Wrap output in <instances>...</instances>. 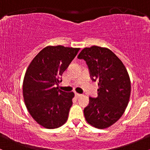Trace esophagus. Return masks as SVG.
<instances>
[{
  "instance_id": "obj_1",
  "label": "esophagus",
  "mask_w": 150,
  "mask_h": 150,
  "mask_svg": "<svg viewBox=\"0 0 150 150\" xmlns=\"http://www.w3.org/2000/svg\"><path fill=\"white\" fill-rule=\"evenodd\" d=\"M75 97H76L77 98H79V97H80L81 96H82V94H78V93H75Z\"/></svg>"
}]
</instances>
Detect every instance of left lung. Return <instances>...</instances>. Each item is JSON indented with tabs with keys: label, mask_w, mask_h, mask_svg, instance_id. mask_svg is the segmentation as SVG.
Masks as SVG:
<instances>
[{
	"label": "left lung",
	"mask_w": 150,
	"mask_h": 150,
	"mask_svg": "<svg viewBox=\"0 0 150 150\" xmlns=\"http://www.w3.org/2000/svg\"><path fill=\"white\" fill-rule=\"evenodd\" d=\"M77 58L85 61L91 79L99 86L97 97H89L84 109L85 119L95 128H108L122 116L128 104L130 81L126 68L106 48H85Z\"/></svg>",
	"instance_id": "1"
}]
</instances>
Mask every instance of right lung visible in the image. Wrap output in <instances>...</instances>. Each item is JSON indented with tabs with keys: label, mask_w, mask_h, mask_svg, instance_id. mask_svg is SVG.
Segmentation results:
<instances>
[{
	"label": "right lung",
	"mask_w": 150,
	"mask_h": 150,
	"mask_svg": "<svg viewBox=\"0 0 150 150\" xmlns=\"http://www.w3.org/2000/svg\"><path fill=\"white\" fill-rule=\"evenodd\" d=\"M79 48L46 46L31 62L23 81V97L27 110L39 124L57 128L68 120L73 92L56 85L78 53Z\"/></svg>",
	"instance_id": "obj_1"
}]
</instances>
